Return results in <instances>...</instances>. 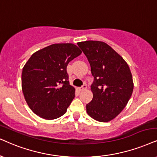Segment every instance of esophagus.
Here are the masks:
<instances>
[{
  "mask_svg": "<svg viewBox=\"0 0 157 157\" xmlns=\"http://www.w3.org/2000/svg\"><path fill=\"white\" fill-rule=\"evenodd\" d=\"M86 88H87V85L86 84H83L82 86L80 87V90H85V89H86Z\"/></svg>",
  "mask_w": 157,
  "mask_h": 157,
  "instance_id": "obj_1",
  "label": "esophagus"
}]
</instances>
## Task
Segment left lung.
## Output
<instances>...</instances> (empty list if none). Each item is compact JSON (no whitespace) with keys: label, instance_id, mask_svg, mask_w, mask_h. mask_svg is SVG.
I'll list each match as a JSON object with an SVG mask.
<instances>
[{"label":"left lung","instance_id":"8db88e82","mask_svg":"<svg viewBox=\"0 0 157 157\" xmlns=\"http://www.w3.org/2000/svg\"><path fill=\"white\" fill-rule=\"evenodd\" d=\"M90 63L94 80L90 88L93 97L86 105L88 115L98 122L116 117L126 106L133 90L131 72L125 61L101 41L77 43Z\"/></svg>","mask_w":157,"mask_h":157}]
</instances>
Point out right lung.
Instances as JSON below:
<instances>
[{
  "label": "right lung",
  "mask_w": 157,
  "mask_h": 157,
  "mask_svg": "<svg viewBox=\"0 0 157 157\" xmlns=\"http://www.w3.org/2000/svg\"><path fill=\"white\" fill-rule=\"evenodd\" d=\"M82 51L72 43L53 44L31 56L22 69L21 87L31 110L45 120L60 117L75 98L67 67Z\"/></svg>",
  "instance_id": "add662e5"
}]
</instances>
